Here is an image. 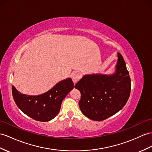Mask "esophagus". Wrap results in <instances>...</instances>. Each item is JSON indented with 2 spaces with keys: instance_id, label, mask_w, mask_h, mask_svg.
I'll return each instance as SVG.
<instances>
[{
  "instance_id": "34e87169",
  "label": "esophagus",
  "mask_w": 152,
  "mask_h": 152,
  "mask_svg": "<svg viewBox=\"0 0 152 152\" xmlns=\"http://www.w3.org/2000/svg\"><path fill=\"white\" fill-rule=\"evenodd\" d=\"M71 77H72V79L73 80V83L75 84L79 80V79L80 78V75H79V73H77L76 72H74L72 74Z\"/></svg>"
}]
</instances>
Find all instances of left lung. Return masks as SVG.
I'll list each match as a JSON object with an SVG mask.
<instances>
[{
  "mask_svg": "<svg viewBox=\"0 0 152 152\" xmlns=\"http://www.w3.org/2000/svg\"><path fill=\"white\" fill-rule=\"evenodd\" d=\"M115 72L111 75L92 73L83 77L75 88L81 94L79 104L89 119L101 121L120 111L126 104L131 80L124 58L117 53Z\"/></svg>",
  "mask_w": 152,
  "mask_h": 152,
  "instance_id": "left-lung-1",
  "label": "left lung"
}]
</instances>
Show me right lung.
<instances>
[{
	"mask_svg": "<svg viewBox=\"0 0 152 152\" xmlns=\"http://www.w3.org/2000/svg\"><path fill=\"white\" fill-rule=\"evenodd\" d=\"M71 78L58 82L46 93L39 95L20 94L12 86L15 102L22 112L35 121L47 122L57 115L62 102L74 87Z\"/></svg>",
	"mask_w": 152,
	"mask_h": 152,
	"instance_id": "1",
	"label": "right lung"
}]
</instances>
